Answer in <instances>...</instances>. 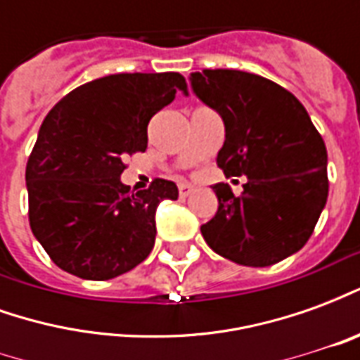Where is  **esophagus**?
Segmentation results:
<instances>
[{"mask_svg": "<svg viewBox=\"0 0 360 360\" xmlns=\"http://www.w3.org/2000/svg\"><path fill=\"white\" fill-rule=\"evenodd\" d=\"M193 191H195V187H193V185H188V183H181V185H179V196H181V198H187V196L191 195Z\"/></svg>", "mask_w": 360, "mask_h": 360, "instance_id": "obj_1", "label": "esophagus"}]
</instances>
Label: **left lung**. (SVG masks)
Returning a JSON list of instances; mask_svg holds the SVG:
<instances>
[{
    "label": "left lung",
    "instance_id": "left-lung-1",
    "mask_svg": "<svg viewBox=\"0 0 360 360\" xmlns=\"http://www.w3.org/2000/svg\"><path fill=\"white\" fill-rule=\"evenodd\" d=\"M195 94L226 125L218 167L247 175L239 196L218 183L216 216L200 227L219 257L264 268L301 250L328 198V152L302 103L260 75L204 69Z\"/></svg>",
    "mask_w": 360,
    "mask_h": 360
}]
</instances>
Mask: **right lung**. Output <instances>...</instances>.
Returning a JSON list of instances; mask_svg holds the SVG:
<instances>
[{"mask_svg": "<svg viewBox=\"0 0 360 360\" xmlns=\"http://www.w3.org/2000/svg\"><path fill=\"white\" fill-rule=\"evenodd\" d=\"M187 82L179 73H119L63 96L44 119L27 162L28 221L53 264L77 278H117L148 257L156 208L177 185L121 183L127 156L144 152L148 123Z\"/></svg>", "mask_w": 360, "mask_h": 360, "instance_id": "add662e5", "label": "right lung"}]
</instances>
